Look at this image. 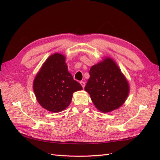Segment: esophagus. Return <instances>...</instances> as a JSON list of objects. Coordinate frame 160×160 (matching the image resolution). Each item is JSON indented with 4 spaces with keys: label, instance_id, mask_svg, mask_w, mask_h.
Listing matches in <instances>:
<instances>
[{
    "label": "esophagus",
    "instance_id": "obj_1",
    "mask_svg": "<svg viewBox=\"0 0 160 160\" xmlns=\"http://www.w3.org/2000/svg\"><path fill=\"white\" fill-rule=\"evenodd\" d=\"M80 84L81 85L82 87H83V88H85V82H83V81H80Z\"/></svg>",
    "mask_w": 160,
    "mask_h": 160
}]
</instances>
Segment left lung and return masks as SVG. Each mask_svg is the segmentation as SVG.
<instances>
[{"label":"left lung","mask_w":160,"mask_h":160,"mask_svg":"<svg viewBox=\"0 0 160 160\" xmlns=\"http://www.w3.org/2000/svg\"><path fill=\"white\" fill-rule=\"evenodd\" d=\"M85 90L95 108L103 113L120 108L126 101L129 85L115 61L109 57L92 66Z\"/></svg>","instance_id":"8db88e82"}]
</instances>
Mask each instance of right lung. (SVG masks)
<instances>
[{
	"instance_id": "1",
	"label": "right lung",
	"mask_w": 160,
	"mask_h": 160,
	"mask_svg": "<svg viewBox=\"0 0 160 160\" xmlns=\"http://www.w3.org/2000/svg\"><path fill=\"white\" fill-rule=\"evenodd\" d=\"M83 89L68 71L65 56L54 53L47 58L33 81V90L42 107L61 112L69 104L74 92Z\"/></svg>"
}]
</instances>
